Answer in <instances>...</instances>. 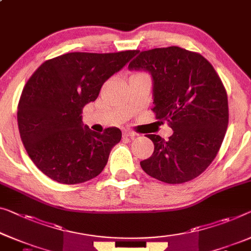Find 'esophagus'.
Returning a JSON list of instances; mask_svg holds the SVG:
<instances>
[{
    "label": "esophagus",
    "mask_w": 251,
    "mask_h": 251,
    "mask_svg": "<svg viewBox=\"0 0 251 251\" xmlns=\"http://www.w3.org/2000/svg\"><path fill=\"white\" fill-rule=\"evenodd\" d=\"M123 135L126 136V137H130V138H134L136 137L138 134H136L135 132H133V130H129V129H125L124 132H123Z\"/></svg>",
    "instance_id": "34e87169"
}]
</instances>
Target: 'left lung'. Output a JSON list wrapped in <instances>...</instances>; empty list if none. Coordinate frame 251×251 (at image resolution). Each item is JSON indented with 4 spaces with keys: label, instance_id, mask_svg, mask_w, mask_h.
<instances>
[{
    "label": "left lung",
    "instance_id": "left-lung-1",
    "mask_svg": "<svg viewBox=\"0 0 251 251\" xmlns=\"http://www.w3.org/2000/svg\"><path fill=\"white\" fill-rule=\"evenodd\" d=\"M128 70L151 74L152 110L174 130L167 141L148 134L154 151L142 169L167 184L196 178L218 154L229 123L226 91L214 67L200 54L171 46L141 51Z\"/></svg>",
    "mask_w": 251,
    "mask_h": 251
}]
</instances>
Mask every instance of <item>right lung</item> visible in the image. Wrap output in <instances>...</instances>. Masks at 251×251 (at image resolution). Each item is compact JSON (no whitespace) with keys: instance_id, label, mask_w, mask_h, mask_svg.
I'll list each match as a JSON object with an SVG mask.
<instances>
[{"instance_id":"right-lung-1","label":"right lung","mask_w":251,"mask_h":251,"mask_svg":"<svg viewBox=\"0 0 251 251\" xmlns=\"http://www.w3.org/2000/svg\"><path fill=\"white\" fill-rule=\"evenodd\" d=\"M136 54H64L43 63L29 78L18 106L19 132L30 159L47 177L74 185L103 170L122 132L117 127L93 132L82 122V109Z\"/></svg>"}]
</instances>
